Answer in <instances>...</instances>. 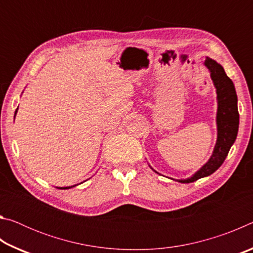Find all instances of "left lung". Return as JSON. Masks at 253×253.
Instances as JSON below:
<instances>
[{
    "label": "left lung",
    "instance_id": "8db88e82",
    "mask_svg": "<svg viewBox=\"0 0 253 253\" xmlns=\"http://www.w3.org/2000/svg\"><path fill=\"white\" fill-rule=\"evenodd\" d=\"M204 65L211 72V79L216 89L217 138L210 160L191 177L176 179L179 183H192L215 172L223 164L225 157L228 156L239 130L238 97L232 80L226 76L223 67L215 60L207 58Z\"/></svg>",
    "mask_w": 253,
    "mask_h": 253
}]
</instances>
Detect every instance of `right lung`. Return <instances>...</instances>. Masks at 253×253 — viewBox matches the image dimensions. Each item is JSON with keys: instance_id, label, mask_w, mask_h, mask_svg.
I'll return each mask as SVG.
<instances>
[{"instance_id": "right-lung-1", "label": "right lung", "mask_w": 253, "mask_h": 253, "mask_svg": "<svg viewBox=\"0 0 253 253\" xmlns=\"http://www.w3.org/2000/svg\"><path fill=\"white\" fill-rule=\"evenodd\" d=\"M19 108V107H18ZM16 111H18V109L15 110V115H16ZM14 118H15V116H14ZM74 186H76V185H74ZM74 186H67V187H59L60 190H68V188H71V187H74Z\"/></svg>"}]
</instances>
